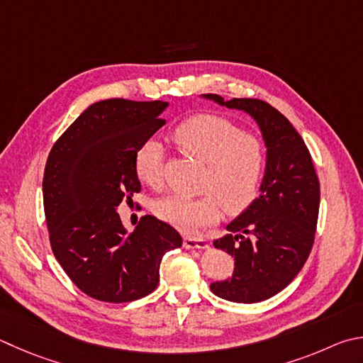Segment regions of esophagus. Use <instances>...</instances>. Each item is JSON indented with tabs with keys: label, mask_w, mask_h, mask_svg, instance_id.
I'll list each match as a JSON object with an SVG mask.
<instances>
[{
	"label": "esophagus",
	"mask_w": 363,
	"mask_h": 363,
	"mask_svg": "<svg viewBox=\"0 0 363 363\" xmlns=\"http://www.w3.org/2000/svg\"><path fill=\"white\" fill-rule=\"evenodd\" d=\"M184 247L186 249H206V247H209V242L203 238L187 236V238H184Z\"/></svg>",
	"instance_id": "esophagus-1"
}]
</instances>
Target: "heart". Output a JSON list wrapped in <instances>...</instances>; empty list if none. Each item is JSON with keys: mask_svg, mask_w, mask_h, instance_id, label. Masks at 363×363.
I'll list each match as a JSON object with an SVG mask.
<instances>
[{"mask_svg": "<svg viewBox=\"0 0 363 363\" xmlns=\"http://www.w3.org/2000/svg\"><path fill=\"white\" fill-rule=\"evenodd\" d=\"M173 140L184 154L204 163L200 196L168 195L155 204L159 219L182 230L196 232L213 225L222 208L240 214L260 194L267 169V150L252 135L219 116H195L174 130ZM138 179L152 189L163 184V147L147 140L135 154Z\"/></svg>", "mask_w": 363, "mask_h": 363, "instance_id": "heart-1", "label": "heart"}]
</instances>
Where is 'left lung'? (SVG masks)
Wrapping results in <instances>:
<instances>
[{
  "label": "left lung",
  "instance_id": "obj_1",
  "mask_svg": "<svg viewBox=\"0 0 363 363\" xmlns=\"http://www.w3.org/2000/svg\"><path fill=\"white\" fill-rule=\"evenodd\" d=\"M255 121L267 147L260 194L214 241L235 259L232 278L211 284V292L235 303H259L286 289L305 265L318 225L320 190L305 141L272 104L254 98L223 101L201 95Z\"/></svg>",
  "mask_w": 363,
  "mask_h": 363
}]
</instances>
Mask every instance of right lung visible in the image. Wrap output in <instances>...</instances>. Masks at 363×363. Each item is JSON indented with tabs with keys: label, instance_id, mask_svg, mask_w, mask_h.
Instances as JSON below:
<instances>
[{
	"label": "right lung",
	"instance_id": "add662e5",
	"mask_svg": "<svg viewBox=\"0 0 363 363\" xmlns=\"http://www.w3.org/2000/svg\"><path fill=\"white\" fill-rule=\"evenodd\" d=\"M167 108V101H98L49 154L43 199L50 246L69 279L91 298L125 303L154 292L163 255L182 245L181 235L154 216L128 233L117 213L141 190L135 154L163 127Z\"/></svg>",
	"mask_w": 363,
	"mask_h": 363
}]
</instances>
